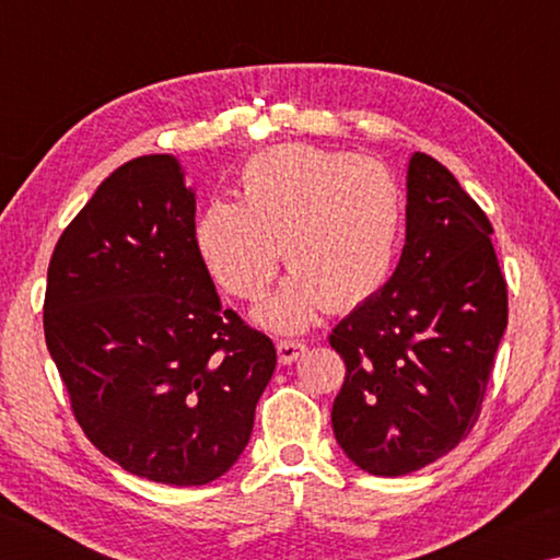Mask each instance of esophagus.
<instances>
[{"label":"esophagus","instance_id":"obj_1","mask_svg":"<svg viewBox=\"0 0 560 560\" xmlns=\"http://www.w3.org/2000/svg\"><path fill=\"white\" fill-rule=\"evenodd\" d=\"M277 350H279L281 363L291 365L293 360H299L303 353H306V343H301V340H279Z\"/></svg>","mask_w":560,"mask_h":560}]
</instances>
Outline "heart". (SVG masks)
I'll use <instances>...</instances> for the list:
<instances>
[{
  "mask_svg": "<svg viewBox=\"0 0 560 560\" xmlns=\"http://www.w3.org/2000/svg\"><path fill=\"white\" fill-rule=\"evenodd\" d=\"M402 230V192L385 165L314 145H277L249 158L240 202L212 200L195 222L205 269L236 299L267 291L283 264L291 277L257 318L273 330L306 328L316 311H348L390 277Z\"/></svg>",
  "mask_w": 560,
  "mask_h": 560,
  "instance_id": "heart-1",
  "label": "heart"
}]
</instances>
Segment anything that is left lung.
<instances>
[{"instance_id": "8db88e82", "label": "left lung", "mask_w": 560, "mask_h": 560, "mask_svg": "<svg viewBox=\"0 0 560 560\" xmlns=\"http://www.w3.org/2000/svg\"><path fill=\"white\" fill-rule=\"evenodd\" d=\"M491 234L457 177L415 153L397 269L328 336L346 363L330 422L363 471L402 477L428 467L477 422L509 318Z\"/></svg>"}]
</instances>
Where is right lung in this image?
<instances>
[{
  "mask_svg": "<svg viewBox=\"0 0 560 560\" xmlns=\"http://www.w3.org/2000/svg\"><path fill=\"white\" fill-rule=\"evenodd\" d=\"M44 336L86 438L173 487L232 469L277 368L271 340L222 308L195 249V189L173 155L120 165L66 226Z\"/></svg>",
  "mask_w": 560,
  "mask_h": 560,
  "instance_id": "add662e5",
  "label": "right lung"
}]
</instances>
